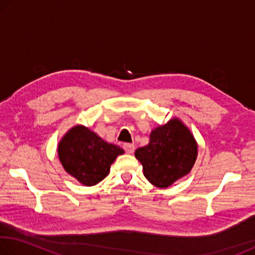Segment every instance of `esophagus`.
I'll list each match as a JSON object with an SVG mask.
<instances>
[{"label": "esophagus", "instance_id": "34e87169", "mask_svg": "<svg viewBox=\"0 0 255 255\" xmlns=\"http://www.w3.org/2000/svg\"><path fill=\"white\" fill-rule=\"evenodd\" d=\"M124 149L126 150L128 154H132L133 150H135V145H133V144H125Z\"/></svg>", "mask_w": 255, "mask_h": 255}]
</instances>
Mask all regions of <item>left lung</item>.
<instances>
[{"label":"left lung","instance_id":"8db88e82","mask_svg":"<svg viewBox=\"0 0 255 255\" xmlns=\"http://www.w3.org/2000/svg\"><path fill=\"white\" fill-rule=\"evenodd\" d=\"M198 145L188 127L178 118L152 130L149 143L136 149L144 175L157 188H167L191 171Z\"/></svg>","mask_w":255,"mask_h":255}]
</instances>
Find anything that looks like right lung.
Returning a JSON list of instances; mask_svg holds the SVG:
<instances>
[{
    "mask_svg": "<svg viewBox=\"0 0 255 255\" xmlns=\"http://www.w3.org/2000/svg\"><path fill=\"white\" fill-rule=\"evenodd\" d=\"M57 152L67 173L90 187L109 174L111 164L118 155L124 154V149L107 143L89 128L77 125L62 138Z\"/></svg>",
    "mask_w": 255,
    "mask_h": 255,
    "instance_id": "1",
    "label": "right lung"
}]
</instances>
